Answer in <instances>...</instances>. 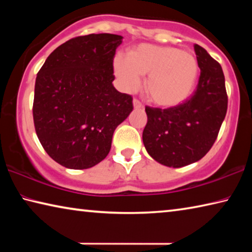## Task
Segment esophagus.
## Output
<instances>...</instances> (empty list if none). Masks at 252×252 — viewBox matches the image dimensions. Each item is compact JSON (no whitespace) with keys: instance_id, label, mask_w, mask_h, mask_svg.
Returning <instances> with one entry per match:
<instances>
[{"instance_id":"34e87169","label":"esophagus","mask_w":252,"mask_h":252,"mask_svg":"<svg viewBox=\"0 0 252 252\" xmlns=\"http://www.w3.org/2000/svg\"><path fill=\"white\" fill-rule=\"evenodd\" d=\"M133 108H134V109H142L143 105H142V103H141V102H140L139 100L134 99V100H133Z\"/></svg>"}]
</instances>
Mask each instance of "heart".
<instances>
[{
	"mask_svg": "<svg viewBox=\"0 0 252 252\" xmlns=\"http://www.w3.org/2000/svg\"><path fill=\"white\" fill-rule=\"evenodd\" d=\"M113 71L121 90L133 92L147 75L146 91L150 100L171 108L189 99L199 78V62L193 54L172 46L140 44L129 55L118 54Z\"/></svg>",
	"mask_w": 252,
	"mask_h": 252,
	"instance_id": "b5f03b06",
	"label": "heart"
}]
</instances>
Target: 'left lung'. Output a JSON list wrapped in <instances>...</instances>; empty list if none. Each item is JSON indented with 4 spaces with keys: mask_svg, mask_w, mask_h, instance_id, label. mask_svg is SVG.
<instances>
[{
    "mask_svg": "<svg viewBox=\"0 0 252 252\" xmlns=\"http://www.w3.org/2000/svg\"><path fill=\"white\" fill-rule=\"evenodd\" d=\"M200 78L193 95L169 109L146 106L143 144L152 159L170 168L194 163L218 136L228 108L222 67L202 46L194 44Z\"/></svg>",
    "mask_w": 252,
    "mask_h": 252,
    "instance_id": "8db88e82",
    "label": "left lung"
}]
</instances>
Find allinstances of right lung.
<instances>
[{
	"instance_id": "1",
	"label": "right lung",
	"mask_w": 252,
	"mask_h": 252,
	"mask_svg": "<svg viewBox=\"0 0 252 252\" xmlns=\"http://www.w3.org/2000/svg\"><path fill=\"white\" fill-rule=\"evenodd\" d=\"M123 36L89 34L66 41L36 75L33 120L46 153L63 167H94L109 155L117 126L133 110L113 87V58Z\"/></svg>"
}]
</instances>
